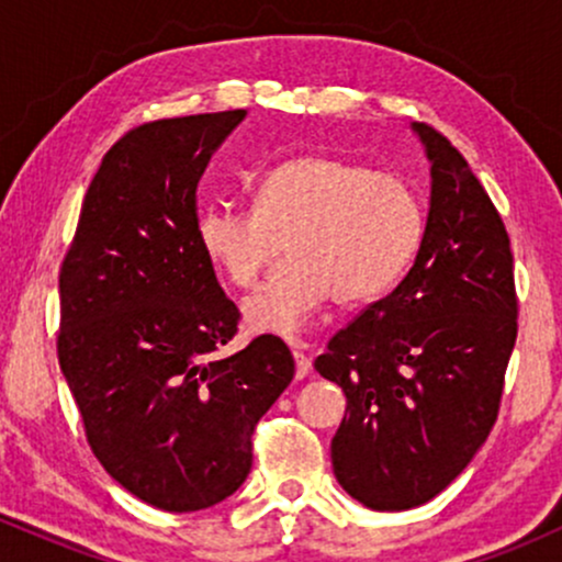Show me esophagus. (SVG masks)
Wrapping results in <instances>:
<instances>
[{"label": "esophagus", "mask_w": 562, "mask_h": 562, "mask_svg": "<svg viewBox=\"0 0 562 562\" xmlns=\"http://www.w3.org/2000/svg\"><path fill=\"white\" fill-rule=\"evenodd\" d=\"M293 346V359H295V378L299 380H303L308 375V372H312V359L306 357V353H303V346L299 344V340H295V344H290Z\"/></svg>", "instance_id": "1"}]
</instances>
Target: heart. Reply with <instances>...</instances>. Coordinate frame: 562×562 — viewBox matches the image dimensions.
<instances>
[{"label":"heart","mask_w":562,"mask_h":562,"mask_svg":"<svg viewBox=\"0 0 562 562\" xmlns=\"http://www.w3.org/2000/svg\"><path fill=\"white\" fill-rule=\"evenodd\" d=\"M423 209L412 187L333 156H299L261 173L254 209L216 203L198 218L200 248L248 288L280 254L288 261L243 303L250 330L295 335L327 301L357 306L385 293L415 256Z\"/></svg>","instance_id":"heart-1"}]
</instances>
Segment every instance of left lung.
I'll list each match as a JSON object with an SVG mask.
<instances>
[{
	"label": "left lung",
	"instance_id": "8db88e82",
	"mask_svg": "<svg viewBox=\"0 0 562 562\" xmlns=\"http://www.w3.org/2000/svg\"><path fill=\"white\" fill-rule=\"evenodd\" d=\"M412 132L430 164L415 263L314 362L346 393L335 479L380 513L425 505L470 465L499 412L518 335L505 224L443 134Z\"/></svg>",
	"mask_w": 562,
	"mask_h": 562
}]
</instances>
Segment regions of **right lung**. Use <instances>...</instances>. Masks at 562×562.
<instances>
[{"label":"right lung","mask_w":562,"mask_h":562,"mask_svg":"<svg viewBox=\"0 0 562 562\" xmlns=\"http://www.w3.org/2000/svg\"><path fill=\"white\" fill-rule=\"evenodd\" d=\"M245 115L153 121L115 142L60 269L57 357L89 447L166 513L214 507L243 486L256 423L295 372L274 335L216 357L240 314L200 248L195 190Z\"/></svg>","instance_id":"right-lung-1"}]
</instances>
